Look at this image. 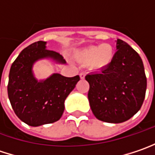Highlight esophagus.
I'll list each match as a JSON object with an SVG mask.
<instances>
[{"mask_svg": "<svg viewBox=\"0 0 155 155\" xmlns=\"http://www.w3.org/2000/svg\"><path fill=\"white\" fill-rule=\"evenodd\" d=\"M85 75H86L85 73H83V72L80 73V77H81V79H84V78H85Z\"/></svg>", "mask_w": 155, "mask_h": 155, "instance_id": "esophagus-1", "label": "esophagus"}]
</instances>
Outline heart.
<instances>
[{"label":"heart","mask_w":155,"mask_h":155,"mask_svg":"<svg viewBox=\"0 0 155 155\" xmlns=\"http://www.w3.org/2000/svg\"><path fill=\"white\" fill-rule=\"evenodd\" d=\"M115 51L112 45L103 44L89 45L79 51L76 58L82 62H89L91 68L100 70L108 68L113 62Z\"/></svg>","instance_id":"heart-1"}]
</instances>
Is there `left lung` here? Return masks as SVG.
I'll return each mask as SVG.
<instances>
[{
  "label": "left lung",
  "instance_id": "obj_1",
  "mask_svg": "<svg viewBox=\"0 0 155 155\" xmlns=\"http://www.w3.org/2000/svg\"><path fill=\"white\" fill-rule=\"evenodd\" d=\"M117 51L110 66L85 76L87 97L97 119L118 124L130 119L143 104L147 77L140 56L123 40H116Z\"/></svg>",
  "mask_w": 155,
  "mask_h": 155
}]
</instances>
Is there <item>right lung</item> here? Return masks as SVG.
Wrapping results in <instances>:
<instances>
[{
    "label": "right lung",
    "instance_id": "obj_1",
    "mask_svg": "<svg viewBox=\"0 0 155 155\" xmlns=\"http://www.w3.org/2000/svg\"><path fill=\"white\" fill-rule=\"evenodd\" d=\"M46 42L38 41L23 49L9 71L8 95L15 115L31 126L58 121L64 112V102L75 87L80 76L65 77L54 74L38 81L32 74V65L38 59L51 58L59 63L65 59L54 51L45 48Z\"/></svg>",
    "mask_w": 155,
    "mask_h": 155
}]
</instances>
